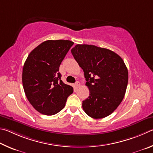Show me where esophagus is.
<instances>
[{
    "label": "esophagus",
    "mask_w": 153,
    "mask_h": 153,
    "mask_svg": "<svg viewBox=\"0 0 153 153\" xmlns=\"http://www.w3.org/2000/svg\"><path fill=\"white\" fill-rule=\"evenodd\" d=\"M75 86H76V88H79L80 87V82L79 81H76L75 82Z\"/></svg>",
    "instance_id": "34e87169"
}]
</instances>
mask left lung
Segmentation results:
<instances>
[{
  "label": "left lung",
  "instance_id": "8db88e82",
  "mask_svg": "<svg viewBox=\"0 0 153 153\" xmlns=\"http://www.w3.org/2000/svg\"><path fill=\"white\" fill-rule=\"evenodd\" d=\"M71 53L83 70L89 89L82 109L92 118L108 116L121 103L126 91L128 72L124 60L113 51L93 45L77 44Z\"/></svg>",
  "mask_w": 153,
  "mask_h": 153
}]
</instances>
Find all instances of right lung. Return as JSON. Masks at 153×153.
Returning <instances> with one entry per match:
<instances>
[{
    "label": "right lung",
    "instance_id": "add662e5",
    "mask_svg": "<svg viewBox=\"0 0 153 153\" xmlns=\"http://www.w3.org/2000/svg\"><path fill=\"white\" fill-rule=\"evenodd\" d=\"M74 43L47 40L29 53L24 64L23 86L29 103L42 114L52 116L62 109L73 88L61 80L59 67Z\"/></svg>",
    "mask_w": 153,
    "mask_h": 153
}]
</instances>
